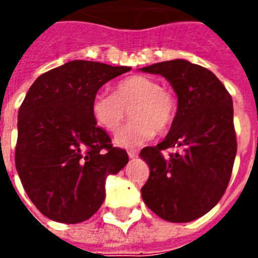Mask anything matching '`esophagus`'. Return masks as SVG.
<instances>
[{
    "mask_svg": "<svg viewBox=\"0 0 258 258\" xmlns=\"http://www.w3.org/2000/svg\"><path fill=\"white\" fill-rule=\"evenodd\" d=\"M128 156L131 157V159H134V157L138 156V151H137V149H130Z\"/></svg>",
    "mask_w": 258,
    "mask_h": 258,
    "instance_id": "esophagus-1",
    "label": "esophagus"
}]
</instances>
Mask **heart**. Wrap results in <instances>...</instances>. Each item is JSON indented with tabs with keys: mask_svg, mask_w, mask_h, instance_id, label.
Segmentation results:
<instances>
[{
	"mask_svg": "<svg viewBox=\"0 0 258 258\" xmlns=\"http://www.w3.org/2000/svg\"><path fill=\"white\" fill-rule=\"evenodd\" d=\"M127 110L133 121L118 131L114 142L131 148L149 141L156 133H167L177 118L178 102L156 80L137 74L118 81L113 94L98 92L91 103L96 124L112 134L121 127Z\"/></svg>",
	"mask_w": 258,
	"mask_h": 258,
	"instance_id": "b5f03b06",
	"label": "heart"
}]
</instances>
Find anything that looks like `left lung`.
I'll return each mask as SVG.
<instances>
[{
  "label": "left lung",
  "instance_id": "obj_1",
  "mask_svg": "<svg viewBox=\"0 0 258 258\" xmlns=\"http://www.w3.org/2000/svg\"><path fill=\"white\" fill-rule=\"evenodd\" d=\"M160 74L178 96L177 118L167 137L140 156L151 174L142 199L171 222L205 216L225 194L236 156L232 96L210 70L175 59L141 69ZM167 149H175L164 157Z\"/></svg>",
  "mask_w": 258,
  "mask_h": 258
}]
</instances>
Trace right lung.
I'll return each mask as SVG.
<instances>
[{"label": "right lung", "mask_w": 258, "mask_h": 258, "mask_svg": "<svg viewBox=\"0 0 258 258\" xmlns=\"http://www.w3.org/2000/svg\"><path fill=\"white\" fill-rule=\"evenodd\" d=\"M131 68L72 60L41 74L18 114L15 164L26 194L53 221L77 224L105 200V179L128 163L96 125L91 103L102 85Z\"/></svg>", "instance_id": "add662e5"}]
</instances>
